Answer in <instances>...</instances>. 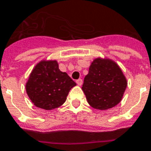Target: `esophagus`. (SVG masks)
Instances as JSON below:
<instances>
[{
    "instance_id": "obj_1",
    "label": "esophagus",
    "mask_w": 151,
    "mask_h": 151,
    "mask_svg": "<svg viewBox=\"0 0 151 151\" xmlns=\"http://www.w3.org/2000/svg\"><path fill=\"white\" fill-rule=\"evenodd\" d=\"M76 82H77V84L79 86H81V85H82V80H81V79H78V80H77V81H76Z\"/></svg>"
}]
</instances>
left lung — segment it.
Returning a JSON list of instances; mask_svg holds the SVG:
<instances>
[{
	"mask_svg": "<svg viewBox=\"0 0 151 151\" xmlns=\"http://www.w3.org/2000/svg\"><path fill=\"white\" fill-rule=\"evenodd\" d=\"M127 80L115 61L97 58L90 65L81 89L90 106L100 110L111 109L122 99Z\"/></svg>",
	"mask_w": 151,
	"mask_h": 151,
	"instance_id": "1",
	"label": "left lung"
}]
</instances>
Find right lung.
Here are the masks:
<instances>
[{
	"instance_id": "obj_1",
	"label": "right lung",
	"mask_w": 151,
	"mask_h": 151,
	"mask_svg": "<svg viewBox=\"0 0 151 151\" xmlns=\"http://www.w3.org/2000/svg\"><path fill=\"white\" fill-rule=\"evenodd\" d=\"M76 83L59 70L56 60H42L30 73L25 84L29 98L37 108L51 110L58 108Z\"/></svg>"
}]
</instances>
